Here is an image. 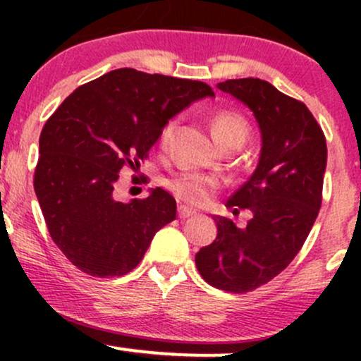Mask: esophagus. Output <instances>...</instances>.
Listing matches in <instances>:
<instances>
[{
	"mask_svg": "<svg viewBox=\"0 0 361 361\" xmlns=\"http://www.w3.org/2000/svg\"><path fill=\"white\" fill-rule=\"evenodd\" d=\"M195 214H197V210L192 209V207H188V205H180V207H178V215H180V219L193 217Z\"/></svg>",
	"mask_w": 361,
	"mask_h": 361,
	"instance_id": "obj_1",
	"label": "esophagus"
}]
</instances>
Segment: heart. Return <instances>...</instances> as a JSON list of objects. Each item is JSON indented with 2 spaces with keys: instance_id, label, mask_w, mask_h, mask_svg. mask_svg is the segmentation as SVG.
<instances>
[{
  "instance_id": "b5f03b06",
  "label": "heart",
  "mask_w": 361,
  "mask_h": 361,
  "mask_svg": "<svg viewBox=\"0 0 361 361\" xmlns=\"http://www.w3.org/2000/svg\"><path fill=\"white\" fill-rule=\"evenodd\" d=\"M175 120H169L166 126L163 127L159 135L161 146H166L173 132H175ZM210 128H212V135L217 140L219 146H224V144L233 139L244 140L247 137V132H250V126H247L246 120L231 110L217 111L212 117V122H210ZM215 186H217L215 178L197 175V173H186V175L171 181V188L181 198L192 202V204H205Z\"/></svg>"
}]
</instances>
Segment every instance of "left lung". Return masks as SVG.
<instances>
[{
  "mask_svg": "<svg viewBox=\"0 0 361 361\" xmlns=\"http://www.w3.org/2000/svg\"><path fill=\"white\" fill-rule=\"evenodd\" d=\"M217 88L252 111L261 151L250 180L227 207L250 209L238 227L215 215L217 238L195 256L207 283L227 292H250L268 283L300 251L321 209L327 147L316 118L304 103L258 78L227 80Z\"/></svg>",
  "mask_w": 361,
  "mask_h": 361,
  "instance_id": "8db88e82",
  "label": "left lung"
}]
</instances>
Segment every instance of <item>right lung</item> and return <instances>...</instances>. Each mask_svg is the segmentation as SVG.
I'll return each mask as SVG.
<instances>
[{
    "label": "right lung",
    "instance_id": "add662e5",
    "mask_svg": "<svg viewBox=\"0 0 361 361\" xmlns=\"http://www.w3.org/2000/svg\"><path fill=\"white\" fill-rule=\"evenodd\" d=\"M207 97L215 94L202 81L122 68L74 90L54 111L40 134L34 186L52 241L74 267L102 279L126 275L175 221L166 190L122 204L114 188L169 120Z\"/></svg>",
    "mask_w": 361,
    "mask_h": 361
}]
</instances>
